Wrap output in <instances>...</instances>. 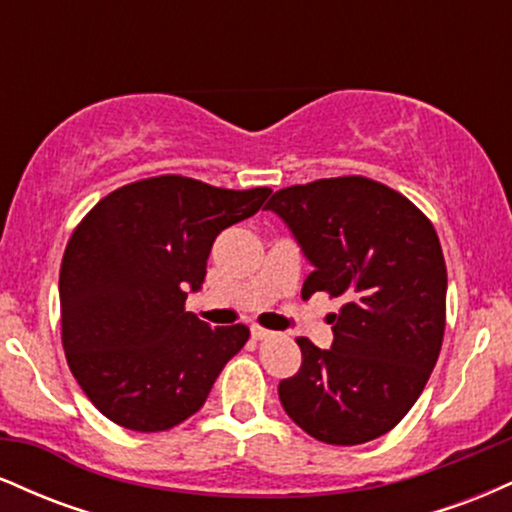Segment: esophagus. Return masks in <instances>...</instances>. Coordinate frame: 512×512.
Wrapping results in <instances>:
<instances>
[{
	"instance_id": "esophagus-1",
	"label": "esophagus",
	"mask_w": 512,
	"mask_h": 512,
	"mask_svg": "<svg viewBox=\"0 0 512 512\" xmlns=\"http://www.w3.org/2000/svg\"><path fill=\"white\" fill-rule=\"evenodd\" d=\"M250 334H252V339H257V342H260V339L272 337V332L264 330V327H260V325H252V327H250Z\"/></svg>"
}]
</instances>
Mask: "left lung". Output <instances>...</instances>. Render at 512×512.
Listing matches in <instances>:
<instances>
[{"label":"left lung","mask_w":512,"mask_h":512,"mask_svg":"<svg viewBox=\"0 0 512 512\" xmlns=\"http://www.w3.org/2000/svg\"><path fill=\"white\" fill-rule=\"evenodd\" d=\"M267 209L293 231L313 272L301 296L344 298L322 351L298 337L301 368L281 380L293 424L327 445H361L414 407L445 334L448 272L436 228L402 192L342 175L274 192Z\"/></svg>","instance_id":"obj_1"}]
</instances>
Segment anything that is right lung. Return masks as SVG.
Instances as JSON below:
<instances>
[{
  "mask_svg": "<svg viewBox=\"0 0 512 512\" xmlns=\"http://www.w3.org/2000/svg\"><path fill=\"white\" fill-rule=\"evenodd\" d=\"M269 192L156 175L117 187L74 228L60 269L62 346L105 419L158 433L202 409L250 330L187 313V289L202 286L216 236Z\"/></svg>",
  "mask_w": 512,
  "mask_h": 512,
  "instance_id": "add662e5",
  "label": "right lung"
}]
</instances>
